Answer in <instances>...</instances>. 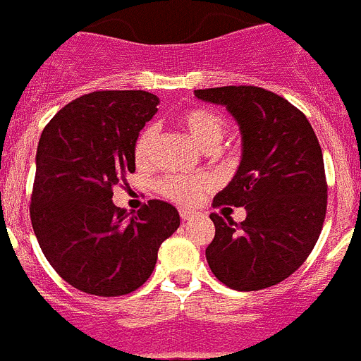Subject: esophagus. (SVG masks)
Masks as SVG:
<instances>
[{
    "label": "esophagus",
    "mask_w": 361,
    "mask_h": 361,
    "mask_svg": "<svg viewBox=\"0 0 361 361\" xmlns=\"http://www.w3.org/2000/svg\"><path fill=\"white\" fill-rule=\"evenodd\" d=\"M194 216H196V210H188V209H181V210H180V217H181V221L192 219Z\"/></svg>",
    "instance_id": "1"
}]
</instances>
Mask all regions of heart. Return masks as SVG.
Wrapping results in <instances>:
<instances>
[{"label": "heart", "instance_id": "1", "mask_svg": "<svg viewBox=\"0 0 361 361\" xmlns=\"http://www.w3.org/2000/svg\"><path fill=\"white\" fill-rule=\"evenodd\" d=\"M181 129L190 136V140L204 152H212L223 142V136L226 133V122L219 113L207 108H190L183 111L178 118ZM158 140L157 126H145L135 142V160L138 164H147L151 161L154 145ZM214 180L209 174H197V176H167L158 183V190L169 200H174L178 203L190 204L196 203L201 194L210 190Z\"/></svg>", "mask_w": 361, "mask_h": 361}]
</instances>
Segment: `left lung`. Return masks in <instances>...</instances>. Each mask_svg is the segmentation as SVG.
<instances>
[{
  "mask_svg": "<svg viewBox=\"0 0 361 361\" xmlns=\"http://www.w3.org/2000/svg\"><path fill=\"white\" fill-rule=\"evenodd\" d=\"M226 108L241 131V164L214 207H245L246 219L210 214L216 235L207 262L223 284L257 291L297 271L324 225L327 183L322 149L306 115L257 86L196 90Z\"/></svg>",
  "mask_w": 361,
  "mask_h": 361,
  "instance_id": "8db88e82",
  "label": "left lung"
}]
</instances>
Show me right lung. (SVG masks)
I'll use <instances>...</instances> for the list:
<instances>
[{
  "instance_id": "obj_1",
  "label": "right lung",
  "mask_w": 361,
  "mask_h": 361,
  "mask_svg": "<svg viewBox=\"0 0 361 361\" xmlns=\"http://www.w3.org/2000/svg\"><path fill=\"white\" fill-rule=\"evenodd\" d=\"M158 104L140 90L93 92L64 106L41 133L32 226L51 268L84 293L138 290L180 226L165 201L151 200L136 216L113 203V187L135 173L136 136Z\"/></svg>"
}]
</instances>
